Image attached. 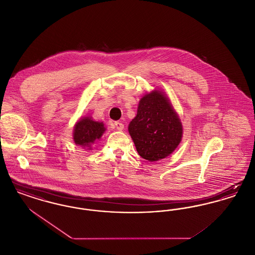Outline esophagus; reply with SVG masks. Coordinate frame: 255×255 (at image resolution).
Returning a JSON list of instances; mask_svg holds the SVG:
<instances>
[{"instance_id":"1","label":"esophagus","mask_w":255,"mask_h":255,"mask_svg":"<svg viewBox=\"0 0 255 255\" xmlns=\"http://www.w3.org/2000/svg\"><path fill=\"white\" fill-rule=\"evenodd\" d=\"M115 125H116V128H117L119 131H122L123 128H124V125H123V123H122V122H115Z\"/></svg>"}]
</instances>
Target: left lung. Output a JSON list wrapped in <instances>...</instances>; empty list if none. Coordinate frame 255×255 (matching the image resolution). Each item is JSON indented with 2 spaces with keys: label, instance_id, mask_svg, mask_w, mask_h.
<instances>
[{
  "label": "left lung",
  "instance_id": "1",
  "mask_svg": "<svg viewBox=\"0 0 255 255\" xmlns=\"http://www.w3.org/2000/svg\"><path fill=\"white\" fill-rule=\"evenodd\" d=\"M138 155L149 161L166 158L180 144L182 125L168 97L154 90L142 97L128 127Z\"/></svg>",
  "mask_w": 255,
  "mask_h": 255
}]
</instances>
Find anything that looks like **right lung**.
Returning <instances> with one entry per match:
<instances>
[{
	"mask_svg": "<svg viewBox=\"0 0 255 255\" xmlns=\"http://www.w3.org/2000/svg\"><path fill=\"white\" fill-rule=\"evenodd\" d=\"M106 128L103 122H95L92 118L86 117L80 119L75 124L73 129V140L76 145L90 149L91 145L102 136Z\"/></svg>",
	"mask_w": 255,
	"mask_h": 255,
	"instance_id": "obj_1",
	"label": "right lung"
}]
</instances>
